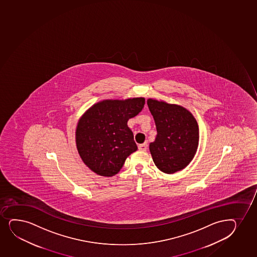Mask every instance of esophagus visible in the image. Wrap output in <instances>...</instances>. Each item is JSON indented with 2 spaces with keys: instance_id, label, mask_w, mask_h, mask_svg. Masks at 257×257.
<instances>
[{
  "instance_id": "34e87169",
  "label": "esophagus",
  "mask_w": 257,
  "mask_h": 257,
  "mask_svg": "<svg viewBox=\"0 0 257 257\" xmlns=\"http://www.w3.org/2000/svg\"><path fill=\"white\" fill-rule=\"evenodd\" d=\"M148 146V143H143V144H140L139 146H138V148H139V150L141 151H147Z\"/></svg>"
}]
</instances>
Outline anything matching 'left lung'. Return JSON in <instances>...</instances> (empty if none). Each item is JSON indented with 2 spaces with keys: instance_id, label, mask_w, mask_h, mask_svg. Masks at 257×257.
<instances>
[{
  "instance_id": "8db88e82",
  "label": "left lung",
  "mask_w": 257,
  "mask_h": 257,
  "mask_svg": "<svg viewBox=\"0 0 257 257\" xmlns=\"http://www.w3.org/2000/svg\"><path fill=\"white\" fill-rule=\"evenodd\" d=\"M148 105L158 133L149 146L154 164L167 174L183 170L197 151V121L188 109L177 104L149 98Z\"/></svg>"
}]
</instances>
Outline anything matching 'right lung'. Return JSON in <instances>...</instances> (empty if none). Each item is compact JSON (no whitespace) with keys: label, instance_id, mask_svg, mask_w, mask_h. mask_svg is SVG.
Returning a JSON list of instances; mask_svg holds the SVG:
<instances>
[{"label":"right lung","instance_id":"1","mask_svg":"<svg viewBox=\"0 0 257 257\" xmlns=\"http://www.w3.org/2000/svg\"><path fill=\"white\" fill-rule=\"evenodd\" d=\"M144 97L103 100L80 118L77 149L89 168L103 177L117 174L130 154L137 150L127 121L142 111Z\"/></svg>","mask_w":257,"mask_h":257}]
</instances>
